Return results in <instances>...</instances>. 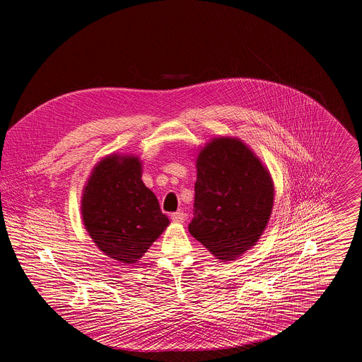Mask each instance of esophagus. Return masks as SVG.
Masks as SVG:
<instances>
[{
    "label": "esophagus",
    "instance_id": "1",
    "mask_svg": "<svg viewBox=\"0 0 362 362\" xmlns=\"http://www.w3.org/2000/svg\"><path fill=\"white\" fill-rule=\"evenodd\" d=\"M170 218H172L173 222H179V223H182V222L186 221V215H185L183 212H175V214H172Z\"/></svg>",
    "mask_w": 362,
    "mask_h": 362
}]
</instances>
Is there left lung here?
<instances>
[{
	"label": "left lung",
	"instance_id": "1",
	"mask_svg": "<svg viewBox=\"0 0 362 362\" xmlns=\"http://www.w3.org/2000/svg\"><path fill=\"white\" fill-rule=\"evenodd\" d=\"M190 235L222 262L236 261L261 239L272 215L268 168L240 139H211L196 154Z\"/></svg>",
	"mask_w": 362,
	"mask_h": 362
}]
</instances>
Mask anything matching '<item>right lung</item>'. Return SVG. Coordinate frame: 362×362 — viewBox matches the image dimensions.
<instances>
[{
    "instance_id": "add662e5",
    "label": "right lung",
    "mask_w": 362,
    "mask_h": 362,
    "mask_svg": "<svg viewBox=\"0 0 362 362\" xmlns=\"http://www.w3.org/2000/svg\"><path fill=\"white\" fill-rule=\"evenodd\" d=\"M141 172L136 154H107L93 168L81 196L87 233L103 253L126 265L136 264L170 223Z\"/></svg>"
}]
</instances>
